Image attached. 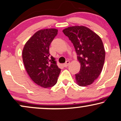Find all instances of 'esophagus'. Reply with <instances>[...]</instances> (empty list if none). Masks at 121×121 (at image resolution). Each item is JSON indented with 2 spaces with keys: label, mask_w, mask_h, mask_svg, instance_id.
Instances as JSON below:
<instances>
[{
  "label": "esophagus",
  "mask_w": 121,
  "mask_h": 121,
  "mask_svg": "<svg viewBox=\"0 0 121 121\" xmlns=\"http://www.w3.org/2000/svg\"><path fill=\"white\" fill-rule=\"evenodd\" d=\"M69 61H67L65 63V64H64V65H64V66L65 67H67L68 66H69Z\"/></svg>",
  "instance_id": "obj_1"
}]
</instances>
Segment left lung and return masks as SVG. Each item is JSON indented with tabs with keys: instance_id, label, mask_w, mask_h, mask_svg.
<instances>
[{
	"instance_id": "1",
	"label": "left lung",
	"mask_w": 121,
	"mask_h": 121,
	"mask_svg": "<svg viewBox=\"0 0 121 121\" xmlns=\"http://www.w3.org/2000/svg\"><path fill=\"white\" fill-rule=\"evenodd\" d=\"M73 44L81 64L76 74L78 86L91 85L101 73L104 64L105 51L101 39L95 32L83 26L69 27L62 30Z\"/></svg>"
}]
</instances>
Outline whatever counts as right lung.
Wrapping results in <instances>:
<instances>
[{"instance_id":"1","label":"right lung","mask_w":121,"mask_h":121,"mask_svg":"<svg viewBox=\"0 0 121 121\" xmlns=\"http://www.w3.org/2000/svg\"><path fill=\"white\" fill-rule=\"evenodd\" d=\"M57 32L55 28L38 30L26 42L22 50L27 73L35 84L43 88L55 85L61 71L55 59L49 54V46Z\"/></svg>"}]
</instances>
